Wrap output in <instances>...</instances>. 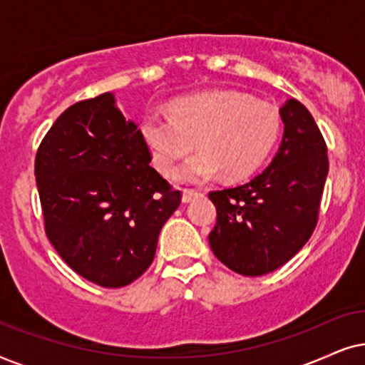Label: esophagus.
<instances>
[{
	"label": "esophagus",
	"instance_id": "1",
	"mask_svg": "<svg viewBox=\"0 0 365 365\" xmlns=\"http://www.w3.org/2000/svg\"><path fill=\"white\" fill-rule=\"evenodd\" d=\"M202 195H203L202 192H198V190H193V188H185V190H183V197H182V200L185 202V203H188V202L195 200V198L202 197Z\"/></svg>",
	"mask_w": 365,
	"mask_h": 365
}]
</instances>
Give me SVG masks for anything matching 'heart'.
I'll return each mask as SVG.
<instances>
[{"mask_svg": "<svg viewBox=\"0 0 365 365\" xmlns=\"http://www.w3.org/2000/svg\"><path fill=\"white\" fill-rule=\"evenodd\" d=\"M282 128L280 111L267 101L232 90L207 91L175 101L172 111L150 108L142 137L160 172L170 175L190 153L202 152L180 167L182 182L203 183L222 172L227 180L245 178L265 162Z\"/></svg>", "mask_w": 365, "mask_h": 365, "instance_id": "1", "label": "heart"}]
</instances>
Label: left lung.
Listing matches in <instances>:
<instances>
[{"label":"left lung","instance_id":"left-lung-1","mask_svg":"<svg viewBox=\"0 0 365 365\" xmlns=\"http://www.w3.org/2000/svg\"><path fill=\"white\" fill-rule=\"evenodd\" d=\"M280 116L284 138L269 167L239 187L208 193L217 208L208 242L217 259L242 275H265L287 264L319 222L327 145L299 100H289Z\"/></svg>","mask_w":365,"mask_h":365}]
</instances>
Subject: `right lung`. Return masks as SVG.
Here are the masks:
<instances>
[{
    "instance_id": "right-lung-1",
    "label": "right lung",
    "mask_w": 365,
    "mask_h": 365,
    "mask_svg": "<svg viewBox=\"0 0 365 365\" xmlns=\"http://www.w3.org/2000/svg\"><path fill=\"white\" fill-rule=\"evenodd\" d=\"M111 93L71 105L38 147L35 175L45 232L76 274L101 287H125L153 262L173 190Z\"/></svg>"
}]
</instances>
